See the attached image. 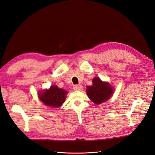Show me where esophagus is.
<instances>
[{"mask_svg":"<svg viewBox=\"0 0 155 155\" xmlns=\"http://www.w3.org/2000/svg\"><path fill=\"white\" fill-rule=\"evenodd\" d=\"M73 90H78V91H81L82 90V85H75L73 87Z\"/></svg>","mask_w":155,"mask_h":155,"instance_id":"1","label":"esophagus"}]
</instances>
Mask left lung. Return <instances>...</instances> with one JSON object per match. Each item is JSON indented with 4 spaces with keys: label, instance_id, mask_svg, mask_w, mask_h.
Segmentation results:
<instances>
[{
    "label": "left lung",
    "instance_id": "left-lung-1",
    "mask_svg": "<svg viewBox=\"0 0 155 155\" xmlns=\"http://www.w3.org/2000/svg\"><path fill=\"white\" fill-rule=\"evenodd\" d=\"M92 83V86H87L86 93L95 104H101L112 96L114 90L109 82H103L100 78L95 77Z\"/></svg>",
    "mask_w": 155,
    "mask_h": 155
}]
</instances>
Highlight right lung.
Segmentation results:
<instances>
[{"label": "right lung", "instance_id": "obj_1", "mask_svg": "<svg viewBox=\"0 0 155 155\" xmlns=\"http://www.w3.org/2000/svg\"><path fill=\"white\" fill-rule=\"evenodd\" d=\"M67 92L65 90L59 88L56 85H52L48 90L40 92L38 96L46 106L58 108L65 102Z\"/></svg>", "mask_w": 155, "mask_h": 155}]
</instances>
